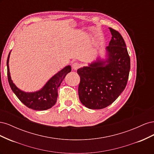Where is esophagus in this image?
Instances as JSON below:
<instances>
[{
    "label": "esophagus",
    "instance_id": "esophagus-1",
    "mask_svg": "<svg viewBox=\"0 0 154 154\" xmlns=\"http://www.w3.org/2000/svg\"><path fill=\"white\" fill-rule=\"evenodd\" d=\"M80 65L78 63H74L72 65V69L74 70V71H76V70L80 68Z\"/></svg>",
    "mask_w": 154,
    "mask_h": 154
}]
</instances>
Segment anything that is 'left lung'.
I'll return each instance as SVG.
<instances>
[{"label": "left lung", "instance_id": "obj_1", "mask_svg": "<svg viewBox=\"0 0 154 154\" xmlns=\"http://www.w3.org/2000/svg\"><path fill=\"white\" fill-rule=\"evenodd\" d=\"M112 39L100 56L87 66L78 69L80 76L78 95L81 103L90 109H101L118 98L127 85L130 59L122 36L109 27Z\"/></svg>", "mask_w": 154, "mask_h": 154}]
</instances>
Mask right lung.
I'll return each mask as SVG.
<instances>
[{
	"label": "right lung",
	"mask_w": 154,
	"mask_h": 154,
	"mask_svg": "<svg viewBox=\"0 0 154 154\" xmlns=\"http://www.w3.org/2000/svg\"><path fill=\"white\" fill-rule=\"evenodd\" d=\"M10 52L7 60L8 78L10 87L19 100L29 109L35 110H45L51 108L57 103L58 88L67 74L71 71V66L65 67L51 77L40 90L35 92H25L18 88L11 80L9 59Z\"/></svg>",
	"instance_id": "right-lung-1"
}]
</instances>
